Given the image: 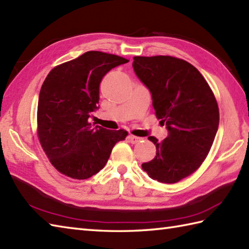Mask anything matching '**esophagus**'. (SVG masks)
Here are the masks:
<instances>
[{"label": "esophagus", "mask_w": 249, "mask_h": 249, "mask_svg": "<svg viewBox=\"0 0 249 249\" xmlns=\"http://www.w3.org/2000/svg\"><path fill=\"white\" fill-rule=\"evenodd\" d=\"M127 138H128L129 142H131V143H137V142H139L141 139H142V138L137 137V136H134V135H128Z\"/></svg>", "instance_id": "34e87169"}]
</instances>
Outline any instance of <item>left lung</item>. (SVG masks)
Listing matches in <instances>:
<instances>
[{"instance_id": "obj_1", "label": "left lung", "mask_w": 249, "mask_h": 249, "mask_svg": "<svg viewBox=\"0 0 249 249\" xmlns=\"http://www.w3.org/2000/svg\"><path fill=\"white\" fill-rule=\"evenodd\" d=\"M133 68L168 130L163 141L149 137L157 155L142 169L159 182H178L201 166L212 148L219 126L216 98L199 71L186 60L136 56Z\"/></svg>"}]
</instances>
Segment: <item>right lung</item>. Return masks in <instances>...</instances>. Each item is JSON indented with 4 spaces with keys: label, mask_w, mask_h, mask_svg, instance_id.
Wrapping results in <instances>:
<instances>
[{
    "label": "right lung",
    "mask_w": 249,
    "mask_h": 249,
    "mask_svg": "<svg viewBox=\"0 0 249 249\" xmlns=\"http://www.w3.org/2000/svg\"><path fill=\"white\" fill-rule=\"evenodd\" d=\"M126 62L123 57L91 51L48 73L38 96L37 135L58 172L73 179L94 176L105 167L114 144L128 135L89 123L99 108L102 77Z\"/></svg>",
    "instance_id": "1"
}]
</instances>
